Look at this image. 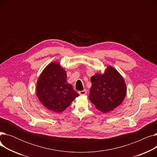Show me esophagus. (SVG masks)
Wrapping results in <instances>:
<instances>
[{"mask_svg": "<svg viewBox=\"0 0 157 157\" xmlns=\"http://www.w3.org/2000/svg\"><path fill=\"white\" fill-rule=\"evenodd\" d=\"M79 94L81 95H86V90H83V91H79Z\"/></svg>", "mask_w": 157, "mask_h": 157, "instance_id": "esophagus-1", "label": "esophagus"}]
</instances>
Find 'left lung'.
Returning <instances> with one entry per match:
<instances>
[{
  "label": "left lung",
  "instance_id": "left-lung-1",
  "mask_svg": "<svg viewBox=\"0 0 157 157\" xmlns=\"http://www.w3.org/2000/svg\"><path fill=\"white\" fill-rule=\"evenodd\" d=\"M91 81L88 98L98 110L109 112L124 101L127 94L126 83L118 71L112 66L108 65L103 74L97 72L91 78Z\"/></svg>",
  "mask_w": 157,
  "mask_h": 157
}]
</instances>
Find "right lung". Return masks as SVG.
Instances as JSON below:
<instances>
[{"label":"right lung","instance_id":"obj_1","mask_svg":"<svg viewBox=\"0 0 157 157\" xmlns=\"http://www.w3.org/2000/svg\"><path fill=\"white\" fill-rule=\"evenodd\" d=\"M36 95L48 109L61 113L70 105L79 94L67 81V73L59 62L49 63L38 78Z\"/></svg>","mask_w":157,"mask_h":157}]
</instances>
